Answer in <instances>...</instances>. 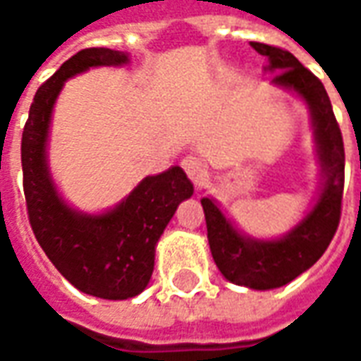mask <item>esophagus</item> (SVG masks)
Here are the masks:
<instances>
[{
  "label": "esophagus",
  "mask_w": 361,
  "mask_h": 361,
  "mask_svg": "<svg viewBox=\"0 0 361 361\" xmlns=\"http://www.w3.org/2000/svg\"><path fill=\"white\" fill-rule=\"evenodd\" d=\"M181 168L185 170V173H188V178L195 185H201L204 180V176H207V166H204V162L201 160L199 157H195V154H188V157L181 158Z\"/></svg>",
  "instance_id": "esophagus-1"
}]
</instances>
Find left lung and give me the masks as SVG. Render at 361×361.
Returning a JSON list of instances; mask_svg holds the SVG:
<instances>
[{
  "mask_svg": "<svg viewBox=\"0 0 361 361\" xmlns=\"http://www.w3.org/2000/svg\"><path fill=\"white\" fill-rule=\"evenodd\" d=\"M251 48L265 56L274 87L302 98L311 116L313 141L321 168V188L311 211L288 234L257 240L240 232L211 197H203L207 238L224 279L251 290H272L298 279L325 253L341 222L344 191V142L323 82L286 50L261 42Z\"/></svg>",
  "mask_w": 361,
  "mask_h": 361,
  "instance_id": "obj_1",
  "label": "left lung"
}]
</instances>
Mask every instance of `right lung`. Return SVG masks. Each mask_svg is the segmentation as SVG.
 Listing matches in <instances>:
<instances>
[{"instance_id": "1", "label": "right lung", "mask_w": 361, "mask_h": 361, "mask_svg": "<svg viewBox=\"0 0 361 361\" xmlns=\"http://www.w3.org/2000/svg\"><path fill=\"white\" fill-rule=\"evenodd\" d=\"M129 54L87 48L75 54L36 90L20 141L23 188L28 220L54 267L77 290L102 300L139 295L154 271V251L193 183L180 166L147 176L110 211L89 214L69 207L48 166V137L54 106L67 79L90 67L126 66Z\"/></svg>"}]
</instances>
